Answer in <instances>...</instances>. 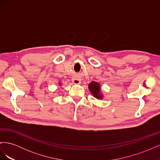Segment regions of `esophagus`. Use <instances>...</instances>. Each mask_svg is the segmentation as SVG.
Wrapping results in <instances>:
<instances>
[{
	"mask_svg": "<svg viewBox=\"0 0 160 160\" xmlns=\"http://www.w3.org/2000/svg\"><path fill=\"white\" fill-rule=\"evenodd\" d=\"M72 83L73 84H75V85H78V84H80L81 83V79H79V78H77V77H75V78H73L72 79Z\"/></svg>",
	"mask_w": 160,
	"mask_h": 160,
	"instance_id": "esophagus-1",
	"label": "esophagus"
}]
</instances>
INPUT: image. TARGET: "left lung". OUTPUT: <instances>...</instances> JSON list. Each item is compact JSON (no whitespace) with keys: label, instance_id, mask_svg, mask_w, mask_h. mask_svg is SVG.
I'll list each match as a JSON object with an SVG mask.
<instances>
[{"label":"left lung","instance_id":"8db88e82","mask_svg":"<svg viewBox=\"0 0 160 160\" xmlns=\"http://www.w3.org/2000/svg\"><path fill=\"white\" fill-rule=\"evenodd\" d=\"M89 88L92 94L95 96V98L98 99H100L102 98V96L100 95V87L99 83H96L95 81L91 82L89 85Z\"/></svg>","mask_w":160,"mask_h":160}]
</instances>
